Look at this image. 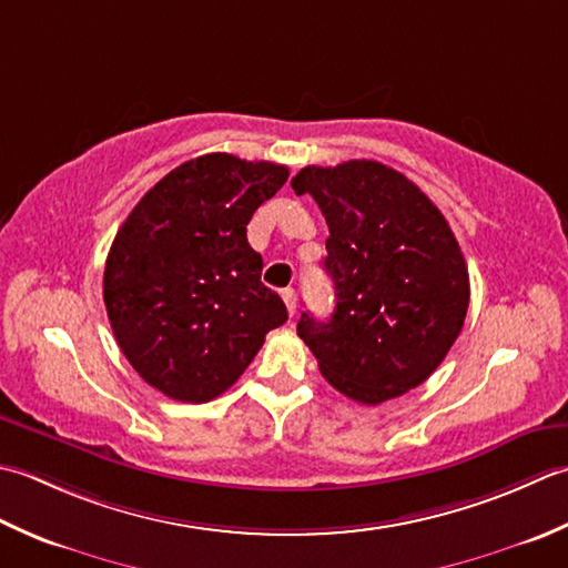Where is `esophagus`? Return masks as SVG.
Here are the masks:
<instances>
[{"mask_svg": "<svg viewBox=\"0 0 568 568\" xmlns=\"http://www.w3.org/2000/svg\"><path fill=\"white\" fill-rule=\"evenodd\" d=\"M282 298H284L288 314L294 316L296 314V292H294V288H282Z\"/></svg>", "mask_w": 568, "mask_h": 568, "instance_id": "1", "label": "esophagus"}]
</instances>
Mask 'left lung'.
Returning <instances> with one entry per match:
<instances>
[{
	"label": "left lung",
	"mask_w": 568,
	"mask_h": 568,
	"mask_svg": "<svg viewBox=\"0 0 568 568\" xmlns=\"http://www.w3.org/2000/svg\"><path fill=\"white\" fill-rule=\"evenodd\" d=\"M296 195H314L328 223L335 286L328 321L301 314L298 338L321 375L361 404L419 387L463 328L468 267L442 211L404 173L379 161L306 166Z\"/></svg>",
	"instance_id": "left-lung-1"
}]
</instances>
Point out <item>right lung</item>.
<instances>
[{
    "mask_svg": "<svg viewBox=\"0 0 568 568\" xmlns=\"http://www.w3.org/2000/svg\"><path fill=\"white\" fill-rule=\"evenodd\" d=\"M286 179L272 161L191 159L146 191L114 235L102 280L110 326L161 395L191 404L223 395L288 318L247 242L252 213Z\"/></svg>",
    "mask_w": 568,
    "mask_h": 568,
    "instance_id": "obj_1",
    "label": "right lung"
}]
</instances>
